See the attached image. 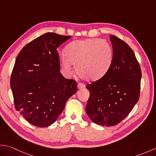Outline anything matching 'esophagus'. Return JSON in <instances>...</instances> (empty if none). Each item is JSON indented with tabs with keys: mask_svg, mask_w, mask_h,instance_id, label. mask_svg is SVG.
<instances>
[{
	"mask_svg": "<svg viewBox=\"0 0 156 156\" xmlns=\"http://www.w3.org/2000/svg\"><path fill=\"white\" fill-rule=\"evenodd\" d=\"M85 87V84L84 83H78V89H80V88H84Z\"/></svg>",
	"mask_w": 156,
	"mask_h": 156,
	"instance_id": "esophagus-1",
	"label": "esophagus"
}]
</instances>
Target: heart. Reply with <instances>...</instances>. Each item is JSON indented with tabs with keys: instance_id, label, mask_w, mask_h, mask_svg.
Returning <instances> with one entry per match:
<instances>
[{
	"instance_id": "obj_1",
	"label": "heart",
	"mask_w": 156,
	"mask_h": 156,
	"mask_svg": "<svg viewBox=\"0 0 156 156\" xmlns=\"http://www.w3.org/2000/svg\"><path fill=\"white\" fill-rule=\"evenodd\" d=\"M110 44L101 39L92 38L73 41L66 48V55L59 57V64L64 74H71L75 65L77 74L86 80L95 81L108 70L112 61Z\"/></svg>"
}]
</instances>
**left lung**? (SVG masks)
<instances>
[{
  "label": "left lung",
  "mask_w": 156,
  "mask_h": 156,
  "mask_svg": "<svg viewBox=\"0 0 156 156\" xmlns=\"http://www.w3.org/2000/svg\"><path fill=\"white\" fill-rule=\"evenodd\" d=\"M112 64L99 80L87 85L90 91L86 112L92 121L102 126L119 124L130 113L140 96L141 70L132 49L115 35Z\"/></svg>",
  "instance_id": "1"
}]
</instances>
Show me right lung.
I'll list each match as a JSON object with an SVG mask.
<instances>
[{
  "instance_id": "obj_1",
  "label": "right lung",
  "mask_w": 156,
  "mask_h": 156,
  "mask_svg": "<svg viewBox=\"0 0 156 156\" xmlns=\"http://www.w3.org/2000/svg\"><path fill=\"white\" fill-rule=\"evenodd\" d=\"M70 37L46 33L26 45L16 58L11 77L15 107L37 127L54 123L78 90L76 80L59 72L57 48Z\"/></svg>"
}]
</instances>
